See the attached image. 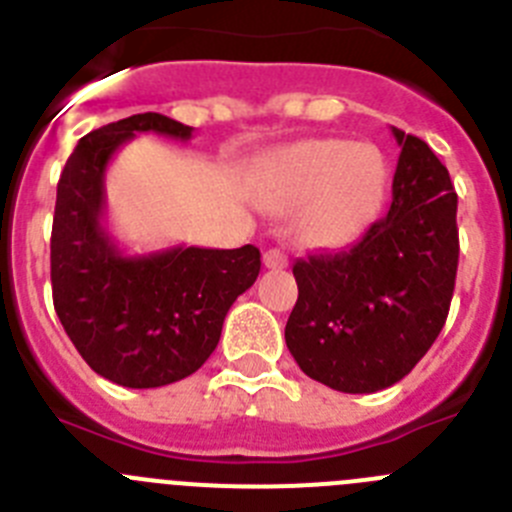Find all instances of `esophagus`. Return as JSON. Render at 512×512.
I'll return each mask as SVG.
<instances>
[{
  "label": "esophagus",
  "instance_id": "esophagus-1",
  "mask_svg": "<svg viewBox=\"0 0 512 512\" xmlns=\"http://www.w3.org/2000/svg\"><path fill=\"white\" fill-rule=\"evenodd\" d=\"M289 264V259L284 256L279 248H269V251L264 253V266L266 269H284V266Z\"/></svg>",
  "mask_w": 512,
  "mask_h": 512
}]
</instances>
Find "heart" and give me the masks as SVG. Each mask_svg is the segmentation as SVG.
Segmentation results:
<instances>
[{
  "instance_id": "1",
  "label": "heart",
  "mask_w": 512,
  "mask_h": 512,
  "mask_svg": "<svg viewBox=\"0 0 512 512\" xmlns=\"http://www.w3.org/2000/svg\"><path fill=\"white\" fill-rule=\"evenodd\" d=\"M390 184L379 148L348 140H302L269 156L259 169V197L274 210H297L307 246L341 248L364 233Z\"/></svg>"
}]
</instances>
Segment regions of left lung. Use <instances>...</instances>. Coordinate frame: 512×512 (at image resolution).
<instances>
[{
  "instance_id": "obj_1",
  "label": "left lung",
  "mask_w": 512,
  "mask_h": 512,
  "mask_svg": "<svg viewBox=\"0 0 512 512\" xmlns=\"http://www.w3.org/2000/svg\"><path fill=\"white\" fill-rule=\"evenodd\" d=\"M400 158L390 212L346 251L297 259L284 338L302 372L369 395L400 382L449 315L459 266L456 192L428 143L392 128Z\"/></svg>"
}]
</instances>
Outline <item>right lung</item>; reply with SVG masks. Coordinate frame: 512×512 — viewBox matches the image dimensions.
<instances>
[{"mask_svg": "<svg viewBox=\"0 0 512 512\" xmlns=\"http://www.w3.org/2000/svg\"><path fill=\"white\" fill-rule=\"evenodd\" d=\"M192 130L158 112L110 122L79 140L58 179L53 307L81 359L120 387H164L197 372L261 271L251 243L128 256L104 228V171L120 146L138 133L189 140Z\"/></svg>", "mask_w": 512, "mask_h": 512, "instance_id": "obj_1", "label": "right lung"}]
</instances>
